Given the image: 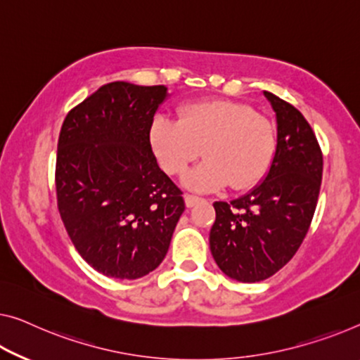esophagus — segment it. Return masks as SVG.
<instances>
[{"mask_svg":"<svg viewBox=\"0 0 360 360\" xmlns=\"http://www.w3.org/2000/svg\"><path fill=\"white\" fill-rule=\"evenodd\" d=\"M184 202H186V207L187 208H192L197 202H200V198L195 197V195H192V194H186L184 195Z\"/></svg>","mask_w":360,"mask_h":360,"instance_id":"obj_1","label":"esophagus"}]
</instances>
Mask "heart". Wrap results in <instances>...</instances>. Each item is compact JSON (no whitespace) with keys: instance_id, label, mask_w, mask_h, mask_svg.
Returning a JSON list of instances; mask_svg holds the SVG:
<instances>
[{"instance_id":"1","label":"heart","mask_w":360,"mask_h":360,"mask_svg":"<svg viewBox=\"0 0 360 360\" xmlns=\"http://www.w3.org/2000/svg\"><path fill=\"white\" fill-rule=\"evenodd\" d=\"M150 146L168 174H182L203 155L200 166L184 178L194 191L231 184L245 191L259 184L276 153V129L248 103L231 100L192 101L181 106L179 121L157 116Z\"/></svg>"}]
</instances>
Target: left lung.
I'll return each instance as SVG.
<instances>
[{
	"instance_id": "8db88e82",
	"label": "left lung",
	"mask_w": 360,
	"mask_h": 360,
	"mask_svg": "<svg viewBox=\"0 0 360 360\" xmlns=\"http://www.w3.org/2000/svg\"><path fill=\"white\" fill-rule=\"evenodd\" d=\"M276 115V153L265 179L231 202H214L210 250L224 275L257 283L275 275L302 244L312 223L323 157L307 120L264 92Z\"/></svg>"
}]
</instances>
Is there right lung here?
Returning <instances> with one entry per match:
<instances>
[{
	"label": "right lung",
	"instance_id": "right-lung-1",
	"mask_svg": "<svg viewBox=\"0 0 360 360\" xmlns=\"http://www.w3.org/2000/svg\"><path fill=\"white\" fill-rule=\"evenodd\" d=\"M165 85L111 82L68 112L56 155V197L80 257L105 276L137 280L162 264L184 212L157 163L150 126Z\"/></svg>",
	"mask_w": 360,
	"mask_h": 360
}]
</instances>
